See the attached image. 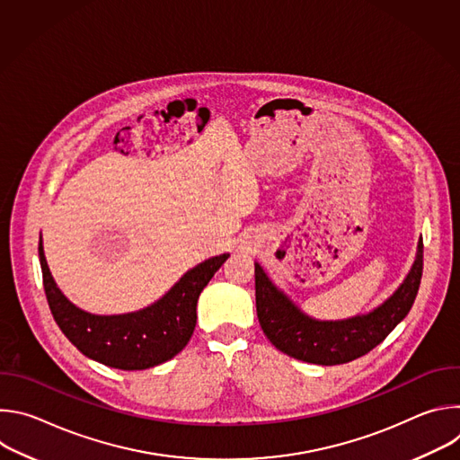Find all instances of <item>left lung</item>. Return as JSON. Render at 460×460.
<instances>
[{
    "label": "left lung",
    "mask_w": 460,
    "mask_h": 460,
    "mask_svg": "<svg viewBox=\"0 0 460 460\" xmlns=\"http://www.w3.org/2000/svg\"><path fill=\"white\" fill-rule=\"evenodd\" d=\"M422 238L411 271L401 288L367 314L316 320L300 311L254 264L256 314L270 342L282 353L320 366L351 362L376 348L410 313L422 279Z\"/></svg>",
    "instance_id": "obj_1"
}]
</instances>
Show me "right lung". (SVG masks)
<instances>
[{"label": "right lung", "mask_w": 460, "mask_h": 460, "mask_svg": "<svg viewBox=\"0 0 460 460\" xmlns=\"http://www.w3.org/2000/svg\"><path fill=\"white\" fill-rule=\"evenodd\" d=\"M38 252L47 302L63 335L85 357L123 371L158 366L187 346L196 325V302L229 258L227 252L208 258L189 270L149 307L105 316L76 307L58 289L47 266L41 238Z\"/></svg>", "instance_id": "1"}]
</instances>
